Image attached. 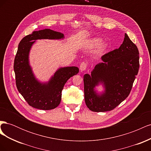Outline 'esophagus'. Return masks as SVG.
<instances>
[{"label":"esophagus","instance_id":"obj_1","mask_svg":"<svg viewBox=\"0 0 151 151\" xmlns=\"http://www.w3.org/2000/svg\"><path fill=\"white\" fill-rule=\"evenodd\" d=\"M87 67H88V64H87V63H86L85 62H82V63H81L80 66H79L80 70H81V72L86 70V68H87Z\"/></svg>","mask_w":151,"mask_h":151}]
</instances>
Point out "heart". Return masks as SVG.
Returning a JSON list of instances; mask_svg holds the SVG:
<instances>
[{"instance_id": "heart-1", "label": "heart", "mask_w": 151, "mask_h": 151, "mask_svg": "<svg viewBox=\"0 0 151 151\" xmlns=\"http://www.w3.org/2000/svg\"><path fill=\"white\" fill-rule=\"evenodd\" d=\"M101 42H102V40L101 38H93L88 41V46L91 48H93L96 47L99 45V46H98L99 47H98V52L101 53L104 52L106 48V45L101 43Z\"/></svg>"}]
</instances>
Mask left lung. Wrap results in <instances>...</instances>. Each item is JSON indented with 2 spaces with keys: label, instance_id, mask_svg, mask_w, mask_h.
Segmentation results:
<instances>
[{
  "label": "left lung",
  "instance_id": "obj_1",
  "mask_svg": "<svg viewBox=\"0 0 151 151\" xmlns=\"http://www.w3.org/2000/svg\"><path fill=\"white\" fill-rule=\"evenodd\" d=\"M101 60L91 75L84 76L86 104L95 112L111 111L124 101L130 93L139 68L138 48L126 33L120 48L104 54ZM99 83L105 88L100 95L94 89Z\"/></svg>",
  "mask_w": 151,
  "mask_h": 151
}]
</instances>
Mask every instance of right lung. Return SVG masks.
Returning a JSON list of instances; mask_svg holds the SVG:
<instances>
[{"mask_svg":"<svg viewBox=\"0 0 151 151\" xmlns=\"http://www.w3.org/2000/svg\"><path fill=\"white\" fill-rule=\"evenodd\" d=\"M63 38L64 35L60 32L45 29L26 36L18 46L14 63L16 86L26 101L35 108L49 110L57 107L61 101L62 91L66 82L78 74L77 67L60 68L48 83H41L35 78L29 65V53L35 40Z\"/></svg>","mask_w":151,"mask_h":151,"instance_id":"right-lung-1","label":"right lung"}]
</instances>
